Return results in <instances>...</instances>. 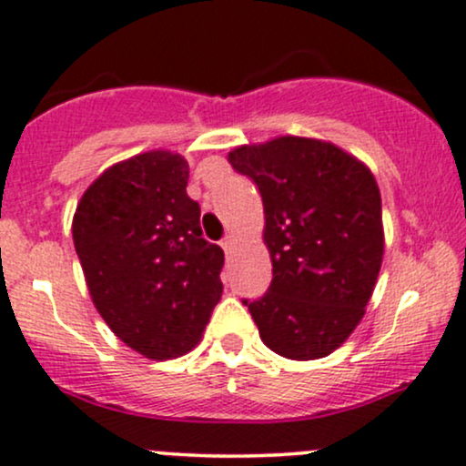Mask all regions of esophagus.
Here are the masks:
<instances>
[{"label": "esophagus", "mask_w": 466, "mask_h": 466, "mask_svg": "<svg viewBox=\"0 0 466 466\" xmlns=\"http://www.w3.org/2000/svg\"><path fill=\"white\" fill-rule=\"evenodd\" d=\"M219 244H222V248H224V251H231V248H233V244H235V239H233V235H227V238H224L222 239V242H219Z\"/></svg>", "instance_id": "esophagus-1"}]
</instances>
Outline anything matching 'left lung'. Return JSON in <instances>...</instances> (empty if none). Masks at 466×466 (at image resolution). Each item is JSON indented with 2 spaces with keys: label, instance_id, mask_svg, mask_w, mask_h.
<instances>
[{
  "label": "left lung",
  "instance_id": "obj_1",
  "mask_svg": "<svg viewBox=\"0 0 466 466\" xmlns=\"http://www.w3.org/2000/svg\"><path fill=\"white\" fill-rule=\"evenodd\" d=\"M228 162L259 188L267 219L271 287L242 299L259 338L282 358L333 353L362 319L382 264L373 173L335 144L293 135L235 148Z\"/></svg>",
  "mask_w": 466,
  "mask_h": 466
}]
</instances>
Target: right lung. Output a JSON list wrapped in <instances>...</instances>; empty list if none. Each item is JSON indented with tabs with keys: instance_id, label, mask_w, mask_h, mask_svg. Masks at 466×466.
Returning a JSON list of instances; mask_svg holds the SVG:
<instances>
[{
	"instance_id": "add662e5",
	"label": "right lung",
	"mask_w": 466,
	"mask_h": 466,
	"mask_svg": "<svg viewBox=\"0 0 466 466\" xmlns=\"http://www.w3.org/2000/svg\"><path fill=\"white\" fill-rule=\"evenodd\" d=\"M187 184L182 155H135L95 179L73 218L95 309L151 360L191 351L222 298L224 251L202 238Z\"/></svg>"
}]
</instances>
